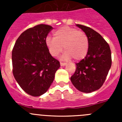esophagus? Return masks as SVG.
Returning a JSON list of instances; mask_svg holds the SVG:
<instances>
[{"label": "esophagus", "instance_id": "obj_1", "mask_svg": "<svg viewBox=\"0 0 122 122\" xmlns=\"http://www.w3.org/2000/svg\"><path fill=\"white\" fill-rule=\"evenodd\" d=\"M60 65H61V66H65V65H66V63H63V62H60Z\"/></svg>", "mask_w": 122, "mask_h": 122}]
</instances>
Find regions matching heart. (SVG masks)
Returning a JSON list of instances; mask_svg holds the SVG:
<instances>
[{"label": "heart", "instance_id": "heart-1", "mask_svg": "<svg viewBox=\"0 0 122 122\" xmlns=\"http://www.w3.org/2000/svg\"><path fill=\"white\" fill-rule=\"evenodd\" d=\"M54 38L48 36L45 43L50 54L57 56L63 49L62 59L69 60L71 58L79 61L87 56L89 49V40L84 32L77 29L64 26L55 31Z\"/></svg>", "mask_w": 122, "mask_h": 122}]
</instances>
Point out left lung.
<instances>
[{
	"label": "left lung",
	"instance_id": "left-lung-1",
	"mask_svg": "<svg viewBox=\"0 0 122 122\" xmlns=\"http://www.w3.org/2000/svg\"><path fill=\"white\" fill-rule=\"evenodd\" d=\"M76 26L87 34L89 49L84 59L76 63V71L71 77V81L79 91L90 93L104 84L112 65L111 51L100 33L85 25L76 24Z\"/></svg>",
	"mask_w": 122,
	"mask_h": 122
}]
</instances>
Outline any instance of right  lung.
Returning <instances> with one entry per match:
<instances>
[{"label":"right lung","instance_id":"right-lung-1","mask_svg":"<svg viewBox=\"0 0 122 122\" xmlns=\"http://www.w3.org/2000/svg\"><path fill=\"white\" fill-rule=\"evenodd\" d=\"M52 29L46 24L29 28L18 37L12 51L14 77L22 90L33 97L47 92L60 66L45 43Z\"/></svg>","mask_w":122,"mask_h":122}]
</instances>
